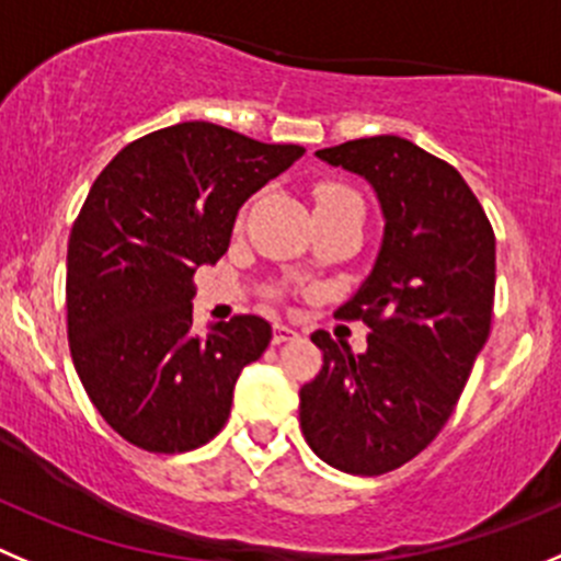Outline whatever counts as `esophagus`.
<instances>
[{
	"mask_svg": "<svg viewBox=\"0 0 561 561\" xmlns=\"http://www.w3.org/2000/svg\"><path fill=\"white\" fill-rule=\"evenodd\" d=\"M295 335H297V330L289 328V324H275V333H272V341H275V344H284V341L295 339Z\"/></svg>",
	"mask_w": 561,
	"mask_h": 561,
	"instance_id": "esophagus-1",
	"label": "esophagus"
}]
</instances>
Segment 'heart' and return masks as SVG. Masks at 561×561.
I'll use <instances>...</instances> for the list:
<instances>
[{
  "label": "heart",
  "mask_w": 561,
  "mask_h": 561,
  "mask_svg": "<svg viewBox=\"0 0 561 561\" xmlns=\"http://www.w3.org/2000/svg\"><path fill=\"white\" fill-rule=\"evenodd\" d=\"M313 197H317V211L344 209V206H357V209H364L357 192H352L350 186L344 184H319L317 192H313Z\"/></svg>",
  "instance_id": "b5f03b06"
}]
</instances>
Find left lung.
<instances>
[{"instance_id":"left-lung-1","label":"left lung","mask_w":561,"mask_h":561,"mask_svg":"<svg viewBox=\"0 0 561 561\" xmlns=\"http://www.w3.org/2000/svg\"><path fill=\"white\" fill-rule=\"evenodd\" d=\"M364 175L386 217L375 270L341 319L369 324L366 352L317 330L322 371L300 388V426L328 466L380 477L435 440L490 335L495 233L444 159L380 135L317 151Z\"/></svg>"}]
</instances>
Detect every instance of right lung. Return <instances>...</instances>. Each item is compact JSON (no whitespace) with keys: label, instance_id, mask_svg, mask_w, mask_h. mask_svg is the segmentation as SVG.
Here are the masks:
<instances>
[{"label":"right lung","instance_id":"add662e5","mask_svg":"<svg viewBox=\"0 0 561 561\" xmlns=\"http://www.w3.org/2000/svg\"><path fill=\"white\" fill-rule=\"evenodd\" d=\"M302 153L190 121L129 142L93 181L68 239V346L124 440L179 455L226 426L272 328L244 313L195 333L192 275L220 261L244 201Z\"/></svg>","mask_w":561,"mask_h":561}]
</instances>
